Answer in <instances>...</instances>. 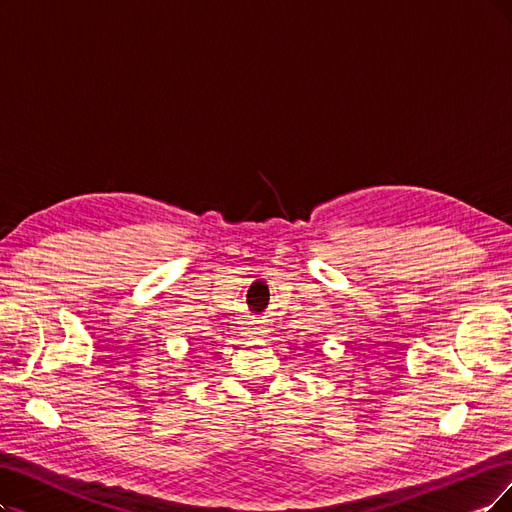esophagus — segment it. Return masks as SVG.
<instances>
[{"label":"esophagus","instance_id":"1","mask_svg":"<svg viewBox=\"0 0 512 512\" xmlns=\"http://www.w3.org/2000/svg\"><path fill=\"white\" fill-rule=\"evenodd\" d=\"M263 333H266V327H263V325H255L251 329V335H263Z\"/></svg>","mask_w":512,"mask_h":512}]
</instances>
